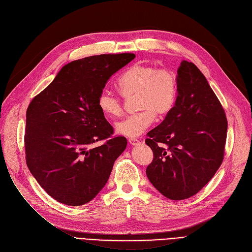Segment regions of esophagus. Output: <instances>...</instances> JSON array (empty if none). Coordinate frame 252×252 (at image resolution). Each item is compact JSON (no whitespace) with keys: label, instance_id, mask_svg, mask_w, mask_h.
<instances>
[{"label":"esophagus","instance_id":"obj_1","mask_svg":"<svg viewBox=\"0 0 252 252\" xmlns=\"http://www.w3.org/2000/svg\"><path fill=\"white\" fill-rule=\"evenodd\" d=\"M128 143H129L130 145H133V146H135V145L139 144L140 142H139V140L136 139V138H129V139H128Z\"/></svg>","mask_w":252,"mask_h":252}]
</instances>
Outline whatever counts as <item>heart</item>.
Masks as SVG:
<instances>
[{"label":"heart","mask_w":252,"mask_h":252,"mask_svg":"<svg viewBox=\"0 0 252 252\" xmlns=\"http://www.w3.org/2000/svg\"><path fill=\"white\" fill-rule=\"evenodd\" d=\"M117 87L126 98L136 95V109L140 111L118 122L115 126L116 131L126 137L136 138L151 126L154 116H165L174 108L179 82L173 70L136 63L119 77ZM97 105L101 112L110 119L123 113L121 99L108 90L101 91Z\"/></svg>","instance_id":"heart-1"}]
</instances>
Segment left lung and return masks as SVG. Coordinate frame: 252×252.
I'll list each match as a JSON object with an SVG mask.
<instances>
[{
  "mask_svg": "<svg viewBox=\"0 0 252 252\" xmlns=\"http://www.w3.org/2000/svg\"><path fill=\"white\" fill-rule=\"evenodd\" d=\"M178 97L164 121L145 140L153 151L146 175L171 200L194 196L220 166L228 121L222 106L197 66L182 61Z\"/></svg>",
  "mask_w": 252,
  "mask_h": 252,
  "instance_id": "8db88e82",
  "label": "left lung"
}]
</instances>
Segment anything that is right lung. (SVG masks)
Segmentation results:
<instances>
[{
	"label": "right lung",
	"mask_w": 252,
	"mask_h": 252,
	"mask_svg": "<svg viewBox=\"0 0 252 252\" xmlns=\"http://www.w3.org/2000/svg\"><path fill=\"white\" fill-rule=\"evenodd\" d=\"M136 57L133 53L102 54L64 65L26 110L25 159L51 197L79 206L94 199L107 183L126 139L97 105L110 76ZM106 139L103 145L92 144Z\"/></svg>",
	"instance_id": "add662e5"
}]
</instances>
